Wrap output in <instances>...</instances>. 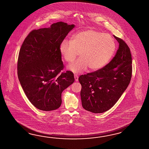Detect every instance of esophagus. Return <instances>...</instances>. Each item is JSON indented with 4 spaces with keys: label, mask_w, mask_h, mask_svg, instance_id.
I'll return each mask as SVG.
<instances>
[{
    "label": "esophagus",
    "mask_w": 149,
    "mask_h": 149,
    "mask_svg": "<svg viewBox=\"0 0 149 149\" xmlns=\"http://www.w3.org/2000/svg\"><path fill=\"white\" fill-rule=\"evenodd\" d=\"M74 79H75V80L76 81H78V76H77V75H74Z\"/></svg>",
    "instance_id": "34e87169"
}]
</instances>
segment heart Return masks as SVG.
Here are the masks:
<instances>
[{"mask_svg":"<svg viewBox=\"0 0 149 149\" xmlns=\"http://www.w3.org/2000/svg\"><path fill=\"white\" fill-rule=\"evenodd\" d=\"M116 44L113 37L95 30L81 31L74 34L71 41L64 39L59 46V51L65 61L72 62L78 56L80 57L69 66L70 70L80 73L88 67L90 70L101 69L113 56Z\"/></svg>","mask_w":149,"mask_h":149,"instance_id":"obj_1","label":"heart"}]
</instances>
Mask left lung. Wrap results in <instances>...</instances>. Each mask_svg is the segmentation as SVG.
I'll return each instance as SVG.
<instances>
[{
	"instance_id": "8db88e82",
	"label": "left lung",
	"mask_w": 149,
	"mask_h": 149,
	"mask_svg": "<svg viewBox=\"0 0 149 149\" xmlns=\"http://www.w3.org/2000/svg\"><path fill=\"white\" fill-rule=\"evenodd\" d=\"M119 43L115 57L103 68L78 80L81 85L80 97L85 110L100 113L110 109L120 98L132 76V57L130 49L123 39L113 36Z\"/></svg>"
}]
</instances>
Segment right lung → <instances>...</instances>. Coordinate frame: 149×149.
Returning a JSON list of instances; mask_svg holds the SVG:
<instances>
[{"label":"right lung","instance_id":"1","mask_svg":"<svg viewBox=\"0 0 149 149\" xmlns=\"http://www.w3.org/2000/svg\"><path fill=\"white\" fill-rule=\"evenodd\" d=\"M74 25L62 22L49 28L32 31L19 51L18 77L32 105L40 110H54L61 107V93L73 83L71 71L64 68L59 46Z\"/></svg>","mask_w":149,"mask_h":149}]
</instances>
